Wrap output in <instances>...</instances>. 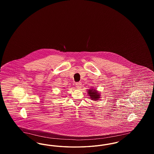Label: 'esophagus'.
I'll return each mask as SVG.
<instances>
[{"label":"esophagus","mask_w":154,"mask_h":154,"mask_svg":"<svg viewBox=\"0 0 154 154\" xmlns=\"http://www.w3.org/2000/svg\"><path fill=\"white\" fill-rule=\"evenodd\" d=\"M81 86H82V84L80 82L75 83V87L77 89H80L81 88Z\"/></svg>","instance_id":"obj_1"}]
</instances>
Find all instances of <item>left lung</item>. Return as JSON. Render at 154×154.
Masks as SVG:
<instances>
[{
	"label": "left lung",
	"instance_id": "obj_1",
	"mask_svg": "<svg viewBox=\"0 0 154 154\" xmlns=\"http://www.w3.org/2000/svg\"><path fill=\"white\" fill-rule=\"evenodd\" d=\"M88 94L89 96V97H91V99L94 100H97L100 97V93H99L95 89L92 88L89 89L88 91Z\"/></svg>",
	"mask_w": 154,
	"mask_h": 154
}]
</instances>
